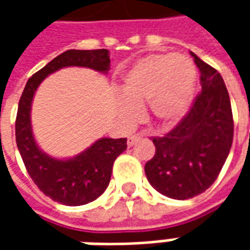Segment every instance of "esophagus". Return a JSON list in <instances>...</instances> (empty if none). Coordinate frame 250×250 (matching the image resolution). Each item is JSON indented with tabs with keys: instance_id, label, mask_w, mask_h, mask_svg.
<instances>
[{
	"instance_id": "obj_1",
	"label": "esophagus",
	"mask_w": 250,
	"mask_h": 250,
	"mask_svg": "<svg viewBox=\"0 0 250 250\" xmlns=\"http://www.w3.org/2000/svg\"><path fill=\"white\" fill-rule=\"evenodd\" d=\"M142 136H143V134H134V135H130L128 138H127V146L128 147L134 146L136 142L141 139Z\"/></svg>"
}]
</instances>
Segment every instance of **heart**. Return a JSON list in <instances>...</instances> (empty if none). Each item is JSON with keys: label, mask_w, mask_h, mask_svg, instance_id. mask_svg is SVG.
Masks as SVG:
<instances>
[{"label": "heart", "mask_w": 250, "mask_h": 250, "mask_svg": "<svg viewBox=\"0 0 250 250\" xmlns=\"http://www.w3.org/2000/svg\"><path fill=\"white\" fill-rule=\"evenodd\" d=\"M195 83V65L182 55H150L139 59L122 76V98L116 100L119 116L131 123L138 116L136 107L148 103L154 119L171 125L188 108Z\"/></svg>", "instance_id": "heart-1"}]
</instances>
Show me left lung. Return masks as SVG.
Wrapping results in <instances>:
<instances>
[{
	"instance_id": "left-lung-1",
	"label": "left lung",
	"mask_w": 250,
	"mask_h": 250,
	"mask_svg": "<svg viewBox=\"0 0 250 250\" xmlns=\"http://www.w3.org/2000/svg\"><path fill=\"white\" fill-rule=\"evenodd\" d=\"M190 53L201 72L202 91L175 128L152 138L155 155L145 166L152 188L173 199L193 198L214 184L233 142V115L224 79Z\"/></svg>"
}]
</instances>
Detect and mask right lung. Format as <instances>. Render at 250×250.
<instances>
[{
    "label": "right lung",
    "mask_w": 250,
    "mask_h": 250,
    "mask_svg": "<svg viewBox=\"0 0 250 250\" xmlns=\"http://www.w3.org/2000/svg\"><path fill=\"white\" fill-rule=\"evenodd\" d=\"M109 64L107 49L65 51L30 77L20 99L16 119L19 151L37 188L59 204L80 206L100 197L109 184L115 159L127 148V139L100 138L75 157H52L39 147L32 130L30 111L35 93L45 77L62 68L83 66L107 75Z\"/></svg>",
    "instance_id": "1"
}]
</instances>
